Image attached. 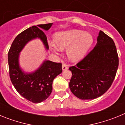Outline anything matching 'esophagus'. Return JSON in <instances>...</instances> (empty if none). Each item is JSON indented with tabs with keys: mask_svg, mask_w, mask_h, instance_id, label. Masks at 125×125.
<instances>
[{
	"mask_svg": "<svg viewBox=\"0 0 125 125\" xmlns=\"http://www.w3.org/2000/svg\"><path fill=\"white\" fill-rule=\"evenodd\" d=\"M68 65L66 64H63L62 65V70L63 71L68 69Z\"/></svg>",
	"mask_w": 125,
	"mask_h": 125,
	"instance_id": "obj_1",
	"label": "esophagus"
}]
</instances>
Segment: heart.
Returning <instances> with one entry per match:
<instances>
[{
    "label": "heart",
    "instance_id": "obj_1",
    "mask_svg": "<svg viewBox=\"0 0 125 125\" xmlns=\"http://www.w3.org/2000/svg\"><path fill=\"white\" fill-rule=\"evenodd\" d=\"M54 42L49 46L55 52L67 49V55L71 61H78L86 54L93 42L91 34L78 29L59 31L54 35Z\"/></svg>",
    "mask_w": 125,
    "mask_h": 125
}]
</instances>
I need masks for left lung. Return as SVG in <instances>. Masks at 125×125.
Wrapping results in <instances>:
<instances>
[{
    "label": "left lung",
    "mask_w": 125,
    "mask_h": 125,
    "mask_svg": "<svg viewBox=\"0 0 125 125\" xmlns=\"http://www.w3.org/2000/svg\"><path fill=\"white\" fill-rule=\"evenodd\" d=\"M97 41L83 59L69 68L72 73L69 88L81 100L95 99L106 92L118 68V56L113 40L100 31Z\"/></svg>",
    "instance_id": "obj_1"
}]
</instances>
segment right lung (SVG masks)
<instances>
[{
  "label": "right lung",
  "instance_id": "1",
  "mask_svg": "<svg viewBox=\"0 0 125 125\" xmlns=\"http://www.w3.org/2000/svg\"><path fill=\"white\" fill-rule=\"evenodd\" d=\"M52 25V23L39 24L25 29L15 37L8 52L11 82L22 96L34 103L44 101L50 96L53 80L62 71V64L44 61L34 72L25 73L20 68L19 54L29 41L36 38L40 39L46 49H49L47 37L43 31H48Z\"/></svg>",
  "mask_w": 125,
  "mask_h": 125
}]
</instances>
